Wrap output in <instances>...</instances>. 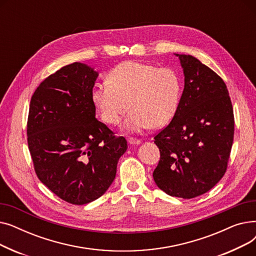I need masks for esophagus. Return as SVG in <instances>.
Returning <instances> with one entry per match:
<instances>
[{
  "label": "esophagus",
  "instance_id": "1",
  "mask_svg": "<svg viewBox=\"0 0 256 256\" xmlns=\"http://www.w3.org/2000/svg\"><path fill=\"white\" fill-rule=\"evenodd\" d=\"M128 143H130V145H139V144L141 143V141H140V140H138V139L130 138V139L128 140Z\"/></svg>",
  "mask_w": 256,
  "mask_h": 256
}]
</instances>
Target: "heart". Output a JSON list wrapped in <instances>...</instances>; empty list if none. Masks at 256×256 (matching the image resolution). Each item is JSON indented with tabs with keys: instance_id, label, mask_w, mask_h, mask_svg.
<instances>
[{
	"instance_id": "1",
	"label": "heart",
	"mask_w": 256,
	"mask_h": 256,
	"mask_svg": "<svg viewBox=\"0 0 256 256\" xmlns=\"http://www.w3.org/2000/svg\"><path fill=\"white\" fill-rule=\"evenodd\" d=\"M182 80L176 70L138 61L118 64L108 82L92 89V100L106 124L116 126L128 112L124 128L128 132L167 126L182 98Z\"/></svg>"
}]
</instances>
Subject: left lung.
Segmentation results:
<instances>
[{
	"mask_svg": "<svg viewBox=\"0 0 256 256\" xmlns=\"http://www.w3.org/2000/svg\"><path fill=\"white\" fill-rule=\"evenodd\" d=\"M178 57L184 87L171 122L154 137L160 158L156 186L173 197L191 199L223 178L234 142V118L224 80L191 55Z\"/></svg>",
	"mask_w": 256,
	"mask_h": 256,
	"instance_id": "1",
	"label": "left lung"
}]
</instances>
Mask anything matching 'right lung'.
Returning a JSON list of instances; mask_svg holds the SVG:
<instances>
[{"instance_id": "1", "label": "right lung", "mask_w": 256, "mask_h": 256, "mask_svg": "<svg viewBox=\"0 0 256 256\" xmlns=\"http://www.w3.org/2000/svg\"><path fill=\"white\" fill-rule=\"evenodd\" d=\"M98 76L87 64L66 65L37 87L30 102L26 135L35 172L72 204L104 194L128 150L124 137L96 118L91 93Z\"/></svg>"}]
</instances>
